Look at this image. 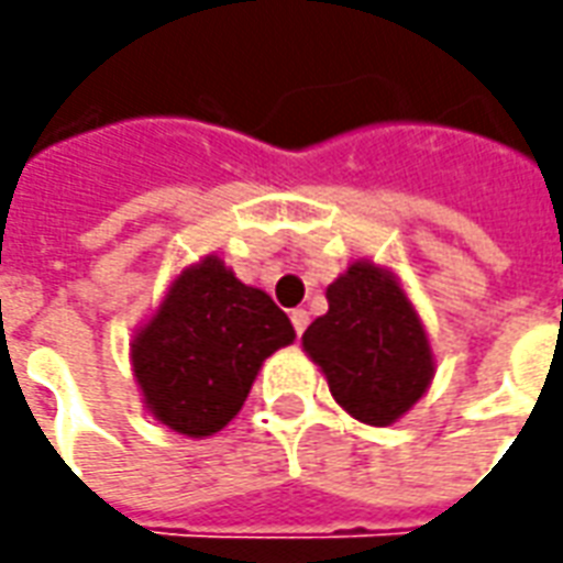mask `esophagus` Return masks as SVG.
<instances>
[{"label": "esophagus", "mask_w": 563, "mask_h": 563, "mask_svg": "<svg viewBox=\"0 0 563 563\" xmlns=\"http://www.w3.org/2000/svg\"><path fill=\"white\" fill-rule=\"evenodd\" d=\"M289 319H292L295 334H305L307 322H310V313H307V310H301V307H298V310H292V313H289Z\"/></svg>", "instance_id": "esophagus-1"}]
</instances>
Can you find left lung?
<instances>
[{"mask_svg": "<svg viewBox=\"0 0 563 563\" xmlns=\"http://www.w3.org/2000/svg\"><path fill=\"white\" fill-rule=\"evenodd\" d=\"M329 313L305 331L334 401L367 424L401 419L434 377L422 322L389 271L355 262L331 283Z\"/></svg>", "mask_w": 563, "mask_h": 563, "instance_id": "1", "label": "left lung"}]
</instances>
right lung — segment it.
I'll use <instances>...</instances> for the list:
<instances>
[{"label": "right lung", "mask_w": 563, "mask_h": 563, "mask_svg": "<svg viewBox=\"0 0 563 563\" xmlns=\"http://www.w3.org/2000/svg\"><path fill=\"white\" fill-rule=\"evenodd\" d=\"M292 341L280 307L208 256L172 283L132 343V367L162 424L210 437L244 407L262 362Z\"/></svg>", "instance_id": "1"}]
</instances>
